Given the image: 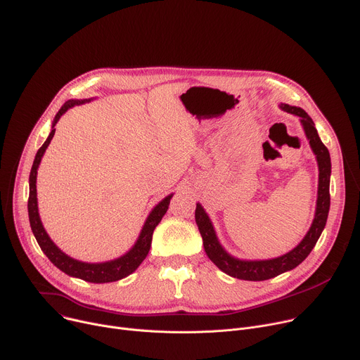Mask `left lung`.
<instances>
[{"label":"left lung","instance_id":"left-lung-1","mask_svg":"<svg viewBox=\"0 0 360 360\" xmlns=\"http://www.w3.org/2000/svg\"><path fill=\"white\" fill-rule=\"evenodd\" d=\"M280 109L300 119L309 145L313 153L316 155L317 167H319V185H317V201H316L314 218L303 240L291 251L269 259H241L231 255L230 252H226V250L221 245L215 233V228L211 222V218L205 212L204 207L198 202L197 208H195V221H197L198 230L202 237L204 250L210 257V259L221 271L234 278L248 280V281H263L296 269L299 264L303 263L306 257L310 254V251L314 248L319 237L324 230L326 221H328L329 208H330V192H329L330 174H332L330 153L328 148H326L320 141L314 122L302 108L281 103Z\"/></svg>","mask_w":360,"mask_h":360}]
</instances>
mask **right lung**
<instances>
[{"mask_svg": "<svg viewBox=\"0 0 360 360\" xmlns=\"http://www.w3.org/2000/svg\"><path fill=\"white\" fill-rule=\"evenodd\" d=\"M91 99H84V101H68L61 106V109L58 110V113L56 115L53 124H51V132L49 135V138L46 139V142L43 143V146L37 150V155L34 158V162H32L31 167V172H30V195H28V218H30V226L32 230V234H34L41 251L49 257V259L51 263L60 269L63 273H66L70 277H76V278H82L84 281L89 283H112V281H117L122 280L124 277H127L129 274H132L141 264L142 261L146 258L149 250H150V243H152V234L153 230L156 228V225L160 222L162 217L167 214L171 198L174 197V193H169L168 197L163 198L159 204H156L152 211L149 212L141 234L138 237V240L135 241L134 247L130 248L127 252H124L123 255L110 259V261H105V263H84V261H79L70 255H68L66 252H63L54 243L53 240L49 237L47 231L44 230L40 214H39V202H37V169L40 167L41 158L46 152V149L49 148L54 132H56V123L58 122V119L66 113L69 109L83 105L86 102H90Z\"/></svg>", "mask_w": 360, "mask_h": 360, "instance_id": "obj_1", "label": "right lung"}]
</instances>
